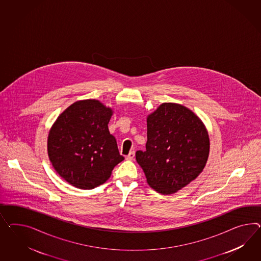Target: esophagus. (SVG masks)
<instances>
[{"label": "esophagus", "mask_w": 261, "mask_h": 261, "mask_svg": "<svg viewBox=\"0 0 261 261\" xmlns=\"http://www.w3.org/2000/svg\"><path fill=\"white\" fill-rule=\"evenodd\" d=\"M135 158V151H131L128 155H126L127 161H132Z\"/></svg>", "instance_id": "obj_1"}]
</instances>
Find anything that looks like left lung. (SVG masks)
<instances>
[{
	"label": "left lung",
	"mask_w": 261,
	"mask_h": 261,
	"mask_svg": "<svg viewBox=\"0 0 261 261\" xmlns=\"http://www.w3.org/2000/svg\"><path fill=\"white\" fill-rule=\"evenodd\" d=\"M146 150L136 152L149 185L170 195L204 168L210 141L202 121L185 106L165 102L147 118Z\"/></svg>",
	"instance_id": "left-lung-1"
}]
</instances>
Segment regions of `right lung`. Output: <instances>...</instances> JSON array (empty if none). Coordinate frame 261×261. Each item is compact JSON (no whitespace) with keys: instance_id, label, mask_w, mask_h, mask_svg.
Listing matches in <instances>:
<instances>
[{"instance_id":"obj_1","label":"right lung","mask_w":261,"mask_h":261,"mask_svg":"<svg viewBox=\"0 0 261 261\" xmlns=\"http://www.w3.org/2000/svg\"><path fill=\"white\" fill-rule=\"evenodd\" d=\"M112 110L96 99L71 105L50 130L47 151L57 173L80 189L105 184L124 158L108 130Z\"/></svg>"}]
</instances>
